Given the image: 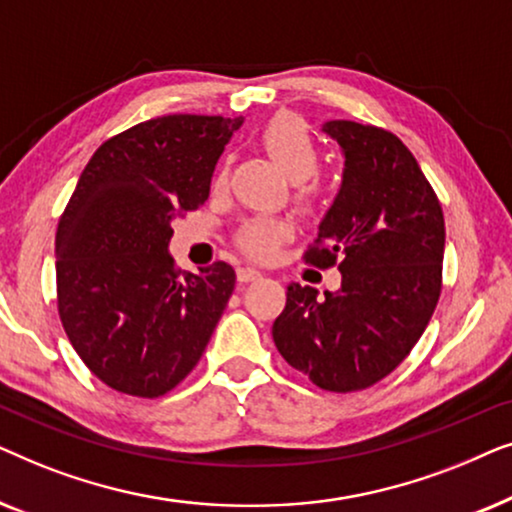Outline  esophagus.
Here are the masks:
<instances>
[{"mask_svg":"<svg viewBox=\"0 0 512 512\" xmlns=\"http://www.w3.org/2000/svg\"><path fill=\"white\" fill-rule=\"evenodd\" d=\"M261 275H263V272L251 268V265H240V268H237V282H244V284L254 282V279H258Z\"/></svg>","mask_w":512,"mask_h":512,"instance_id":"1","label":"esophagus"}]
</instances>
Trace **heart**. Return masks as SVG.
Listing matches in <instances>:
<instances>
[{"label": "heart", "mask_w": 512, "mask_h": 512, "mask_svg": "<svg viewBox=\"0 0 512 512\" xmlns=\"http://www.w3.org/2000/svg\"><path fill=\"white\" fill-rule=\"evenodd\" d=\"M261 146L265 153L275 160V165L291 181H305L319 170V146L314 142L312 132L307 130L303 118L293 114H277L270 118L268 125L261 130ZM228 165L221 163L216 170L214 186L226 181ZM303 202H312L314 188H303L298 193ZM289 235V226L275 219H254L247 221L237 233V244L254 258H268L275 254L277 244Z\"/></svg>", "instance_id": "heart-1"}]
</instances>
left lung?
I'll return each mask as SVG.
<instances>
[{
    "label": "left lung",
    "mask_w": 512,
    "mask_h": 512,
    "mask_svg": "<svg viewBox=\"0 0 512 512\" xmlns=\"http://www.w3.org/2000/svg\"><path fill=\"white\" fill-rule=\"evenodd\" d=\"M345 156L342 186L305 263L338 265L324 298L289 284L272 340L286 363L326 391H359L387 377L422 338L440 298L445 219L417 160L389 130L328 121Z\"/></svg>",
    "instance_id": "8db88e82"
}]
</instances>
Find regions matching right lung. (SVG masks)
I'll return each mask as SVG.
<instances>
[{"label": "right lung", "instance_id": "obj_1", "mask_svg": "<svg viewBox=\"0 0 512 512\" xmlns=\"http://www.w3.org/2000/svg\"><path fill=\"white\" fill-rule=\"evenodd\" d=\"M244 118L172 114L111 137L81 172L55 235L58 312L90 373L158 398L195 368L235 289L228 263L174 268L172 221L209 198Z\"/></svg>", "mask_w": 512, "mask_h": 512}]
</instances>
